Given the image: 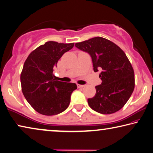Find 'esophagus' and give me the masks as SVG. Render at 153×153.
<instances>
[{
    "label": "esophagus",
    "mask_w": 153,
    "mask_h": 153,
    "mask_svg": "<svg viewBox=\"0 0 153 153\" xmlns=\"http://www.w3.org/2000/svg\"><path fill=\"white\" fill-rule=\"evenodd\" d=\"M77 86L78 88H84L85 86L84 85H80V84H77Z\"/></svg>",
    "instance_id": "esophagus-1"
}]
</instances>
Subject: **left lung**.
I'll list each match as a JSON object with an SVG mask.
<instances>
[{
  "label": "left lung",
  "mask_w": 153,
  "mask_h": 153,
  "mask_svg": "<svg viewBox=\"0 0 153 153\" xmlns=\"http://www.w3.org/2000/svg\"><path fill=\"white\" fill-rule=\"evenodd\" d=\"M75 46L88 53L95 72L101 70L102 84L95 87L97 92L88 99L90 108L101 114L120 111L128 102L135 86L134 71L125 53L106 38L95 37Z\"/></svg>",
  "instance_id": "8db88e82"
}]
</instances>
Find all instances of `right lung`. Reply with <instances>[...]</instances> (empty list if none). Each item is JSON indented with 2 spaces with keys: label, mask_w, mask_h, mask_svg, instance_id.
Here are the masks:
<instances>
[{
  "label": "right lung",
  "mask_w": 153,
  "mask_h": 153,
  "mask_svg": "<svg viewBox=\"0 0 153 153\" xmlns=\"http://www.w3.org/2000/svg\"><path fill=\"white\" fill-rule=\"evenodd\" d=\"M74 46V43L49 41L33 50L25 61L20 76L22 92L33 109L42 115L63 112L77 89L75 83L58 81L53 74L58 61Z\"/></svg>",
  "instance_id": "right-lung-1"
}]
</instances>
